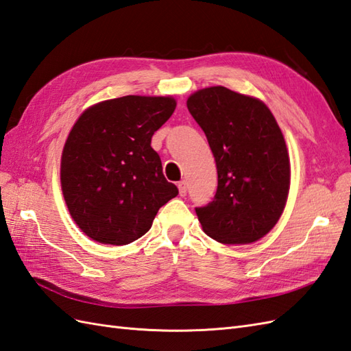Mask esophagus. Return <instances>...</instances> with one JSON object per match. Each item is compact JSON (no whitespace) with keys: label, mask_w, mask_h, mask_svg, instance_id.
I'll use <instances>...</instances> for the list:
<instances>
[{"label":"esophagus","mask_w":351,"mask_h":351,"mask_svg":"<svg viewBox=\"0 0 351 351\" xmlns=\"http://www.w3.org/2000/svg\"><path fill=\"white\" fill-rule=\"evenodd\" d=\"M178 189H179V194H181L182 197H184V195H186V182L185 181H179Z\"/></svg>","instance_id":"esophagus-1"}]
</instances>
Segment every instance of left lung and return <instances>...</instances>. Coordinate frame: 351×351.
I'll list each match as a JSON object with an SVG mask.
<instances>
[{
  "mask_svg": "<svg viewBox=\"0 0 351 351\" xmlns=\"http://www.w3.org/2000/svg\"><path fill=\"white\" fill-rule=\"evenodd\" d=\"M213 151L218 186L214 200L195 208L210 238L234 245L263 238L278 223L290 189L286 141L267 106L224 86L186 100Z\"/></svg>",
  "mask_w": 351,
  "mask_h": 351,
  "instance_id": "1",
  "label": "left lung"
}]
</instances>
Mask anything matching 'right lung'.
<instances>
[{"label": "right lung", "instance_id": "add662e5", "mask_svg": "<svg viewBox=\"0 0 351 351\" xmlns=\"http://www.w3.org/2000/svg\"><path fill=\"white\" fill-rule=\"evenodd\" d=\"M175 108L172 97L125 95L91 106L73 125L61 186L71 218L93 241L127 245L138 239L178 195L151 146Z\"/></svg>", "mask_w": 351, "mask_h": 351}]
</instances>
